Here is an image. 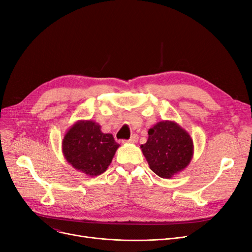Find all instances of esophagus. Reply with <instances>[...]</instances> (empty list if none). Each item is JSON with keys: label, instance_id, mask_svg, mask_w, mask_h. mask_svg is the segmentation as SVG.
Wrapping results in <instances>:
<instances>
[{"label": "esophagus", "instance_id": "obj_1", "mask_svg": "<svg viewBox=\"0 0 252 252\" xmlns=\"http://www.w3.org/2000/svg\"><path fill=\"white\" fill-rule=\"evenodd\" d=\"M138 139H139V136L136 135V134H134L133 136H131V137L129 138V140H128L127 142H128V143H136V142L138 141Z\"/></svg>", "mask_w": 252, "mask_h": 252}]
</instances>
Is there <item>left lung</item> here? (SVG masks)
<instances>
[{"instance_id": "left-lung-1", "label": "left lung", "mask_w": 252, "mask_h": 252, "mask_svg": "<svg viewBox=\"0 0 252 252\" xmlns=\"http://www.w3.org/2000/svg\"><path fill=\"white\" fill-rule=\"evenodd\" d=\"M140 148L150 169L162 179H170L184 170L194 154L191 136L174 121L154 125L148 130L147 142Z\"/></svg>"}]
</instances>
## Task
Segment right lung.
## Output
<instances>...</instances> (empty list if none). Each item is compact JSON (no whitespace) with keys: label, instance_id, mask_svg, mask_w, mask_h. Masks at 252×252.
<instances>
[{"label":"right lung","instance_id":"add662e5","mask_svg":"<svg viewBox=\"0 0 252 252\" xmlns=\"http://www.w3.org/2000/svg\"><path fill=\"white\" fill-rule=\"evenodd\" d=\"M118 147L112 134H104L101 126L91 119L72 125L62 141V153L66 161L89 177L103 174Z\"/></svg>","mask_w":252,"mask_h":252}]
</instances>
